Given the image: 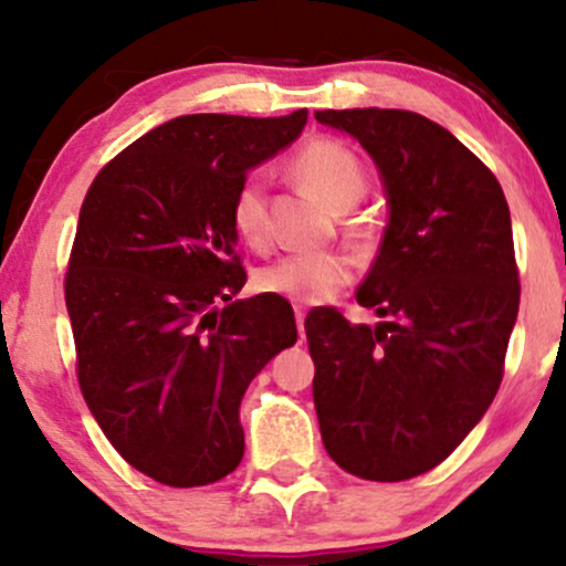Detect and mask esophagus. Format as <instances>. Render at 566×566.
Listing matches in <instances>:
<instances>
[{
    "label": "esophagus",
    "instance_id": "obj_1",
    "mask_svg": "<svg viewBox=\"0 0 566 566\" xmlns=\"http://www.w3.org/2000/svg\"><path fill=\"white\" fill-rule=\"evenodd\" d=\"M295 322H297V335L305 337V311L295 308Z\"/></svg>",
    "mask_w": 566,
    "mask_h": 566
}]
</instances>
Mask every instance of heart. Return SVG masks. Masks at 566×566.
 I'll list each match as a JSON object with an SVG mask.
<instances>
[{
  "label": "heart",
  "instance_id": "1",
  "mask_svg": "<svg viewBox=\"0 0 566 566\" xmlns=\"http://www.w3.org/2000/svg\"><path fill=\"white\" fill-rule=\"evenodd\" d=\"M292 167H295L297 178L333 212L350 210L367 193L365 165L348 146L337 140H311L308 146L301 148ZM231 223L233 231L255 250H263L269 244V197H265V180L261 175H250L239 184L231 201ZM348 239L359 258H373L378 250L380 233L375 226L356 223L348 231ZM350 279H354V261L346 252L324 250L279 258L276 263L258 271L255 284L261 292L284 297L290 303L314 305L348 287Z\"/></svg>",
  "mask_w": 566,
  "mask_h": 566
}]
</instances>
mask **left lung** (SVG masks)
I'll return each instance as SVG.
<instances>
[{
	"mask_svg": "<svg viewBox=\"0 0 566 566\" xmlns=\"http://www.w3.org/2000/svg\"><path fill=\"white\" fill-rule=\"evenodd\" d=\"M378 165L386 237L356 301L305 316L324 450L369 482L437 469L482 420L503 380L518 314L509 201L450 129L401 108L316 112Z\"/></svg>",
	"mask_w": 566,
	"mask_h": 566,
	"instance_id": "obj_1",
	"label": "left lung"
}]
</instances>
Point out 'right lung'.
<instances>
[{
    "instance_id": "add662e5",
    "label": "right lung",
    "mask_w": 566,
    "mask_h": 566,
    "mask_svg": "<svg viewBox=\"0 0 566 566\" xmlns=\"http://www.w3.org/2000/svg\"><path fill=\"white\" fill-rule=\"evenodd\" d=\"M305 122V108L178 116L116 154L82 201L66 271L76 378L114 450L154 482L229 476L247 386L295 346L284 297L231 301L247 282L231 201Z\"/></svg>"
}]
</instances>
